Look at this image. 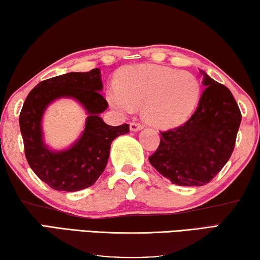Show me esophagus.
Segmentation results:
<instances>
[{"label":"esophagus","instance_id":"obj_1","mask_svg":"<svg viewBox=\"0 0 260 260\" xmlns=\"http://www.w3.org/2000/svg\"><path fill=\"white\" fill-rule=\"evenodd\" d=\"M143 129V124L139 122H131L130 123V130L131 131H138Z\"/></svg>","mask_w":260,"mask_h":260}]
</instances>
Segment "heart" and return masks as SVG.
I'll use <instances>...</instances> for the list:
<instances>
[{"label": "heart", "mask_w": 260, "mask_h": 260, "mask_svg": "<svg viewBox=\"0 0 260 260\" xmlns=\"http://www.w3.org/2000/svg\"><path fill=\"white\" fill-rule=\"evenodd\" d=\"M202 86L192 73L144 63L120 73V84L108 88L107 99L115 111L129 114L143 106V116L157 127L183 124L193 115L201 99Z\"/></svg>", "instance_id": "obj_1"}]
</instances>
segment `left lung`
Returning a JSON list of instances; mask_svg holds the SVG:
<instances>
[{
    "label": "left lung",
    "instance_id": "8db88e82",
    "mask_svg": "<svg viewBox=\"0 0 260 260\" xmlns=\"http://www.w3.org/2000/svg\"><path fill=\"white\" fill-rule=\"evenodd\" d=\"M204 74L207 86L199 106L184 124L161 131L148 157L162 176L179 186H203L215 178L234 151L241 111L230 89Z\"/></svg>",
    "mask_w": 260,
    "mask_h": 260
}]
</instances>
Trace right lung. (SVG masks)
<instances>
[{
	"label": "right lung",
	"instance_id": "right-lung-1",
	"mask_svg": "<svg viewBox=\"0 0 260 260\" xmlns=\"http://www.w3.org/2000/svg\"><path fill=\"white\" fill-rule=\"evenodd\" d=\"M102 89L98 68L72 72L40 82L22 105L19 125L26 160L35 175L53 189L76 192L93 185L106 168L113 140L129 133L126 123L112 126L100 117L108 107L99 93ZM61 96L79 100L89 116L81 138L71 149L52 152L43 143L40 121L47 105Z\"/></svg>",
	"mask_w": 260,
	"mask_h": 260
}]
</instances>
